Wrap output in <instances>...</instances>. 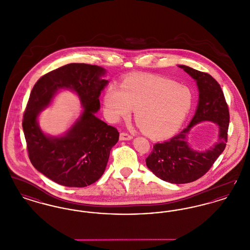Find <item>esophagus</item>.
I'll use <instances>...</instances> for the list:
<instances>
[{
  "label": "esophagus",
  "instance_id": "1",
  "mask_svg": "<svg viewBox=\"0 0 250 250\" xmlns=\"http://www.w3.org/2000/svg\"><path fill=\"white\" fill-rule=\"evenodd\" d=\"M132 139H133V137L129 135V134H127V133L123 132V133L120 134V140L121 141H130Z\"/></svg>",
  "mask_w": 250,
  "mask_h": 250
}]
</instances>
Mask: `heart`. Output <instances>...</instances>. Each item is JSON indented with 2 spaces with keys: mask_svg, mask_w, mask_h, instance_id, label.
I'll return each mask as SVG.
<instances>
[{
  "mask_svg": "<svg viewBox=\"0 0 250 250\" xmlns=\"http://www.w3.org/2000/svg\"><path fill=\"white\" fill-rule=\"evenodd\" d=\"M107 118L118 122L131 115L147 135L165 138L180 129L194 102L190 88L156 77H135L107 87L104 95Z\"/></svg>",
  "mask_w": 250,
  "mask_h": 250,
  "instance_id": "obj_1",
  "label": "heart"
}]
</instances>
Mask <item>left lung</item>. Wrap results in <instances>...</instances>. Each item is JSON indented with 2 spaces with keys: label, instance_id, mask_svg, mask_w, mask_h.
Here are the masks:
<instances>
[{
  "label": "left lung",
  "instance_id": "left-lung-1",
  "mask_svg": "<svg viewBox=\"0 0 250 250\" xmlns=\"http://www.w3.org/2000/svg\"><path fill=\"white\" fill-rule=\"evenodd\" d=\"M178 66L197 83L199 102L196 112L187 128L170 140L154 145L152 153L146 158V165L163 181L187 184L204 175L224 151L229 113L221 87L211 75L187 65ZM202 121H211L219 125L218 141L209 149L197 151L190 148L187 136L193 126Z\"/></svg>",
  "mask_w": 250,
  "mask_h": 250
}]
</instances>
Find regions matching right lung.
<instances>
[{
  "label": "right lung",
  "instance_id": "obj_1",
  "mask_svg": "<svg viewBox=\"0 0 250 250\" xmlns=\"http://www.w3.org/2000/svg\"><path fill=\"white\" fill-rule=\"evenodd\" d=\"M106 69L87 63H69L41 77L35 84L24 112V136L29 158L36 169L53 182L69 188H84L100 178L107 167L119 132L95 113L99 96L108 81ZM61 89L79 96L84 109L63 135L45 134L39 126V113Z\"/></svg>",
  "mask_w": 250,
  "mask_h": 250
}]
</instances>
